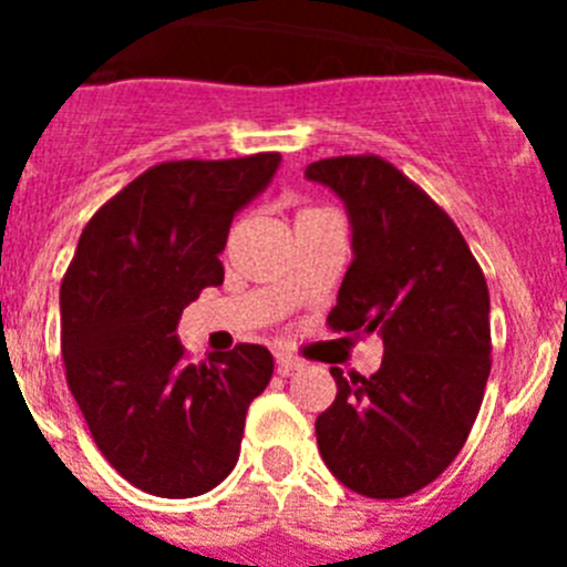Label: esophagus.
<instances>
[{
	"instance_id": "obj_1",
	"label": "esophagus",
	"mask_w": 567,
	"mask_h": 567,
	"mask_svg": "<svg viewBox=\"0 0 567 567\" xmlns=\"http://www.w3.org/2000/svg\"><path fill=\"white\" fill-rule=\"evenodd\" d=\"M275 365H278L280 374H292V372H300V369L307 365V360L295 358V354L289 352H278L275 354Z\"/></svg>"
}]
</instances>
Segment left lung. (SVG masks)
<instances>
[{
  "mask_svg": "<svg viewBox=\"0 0 567 567\" xmlns=\"http://www.w3.org/2000/svg\"><path fill=\"white\" fill-rule=\"evenodd\" d=\"M307 178L346 202L354 258L327 327L378 334L372 378H343L315 420L318 449L354 494L400 499L425 488L463 452L491 372L485 275L437 202L380 155L309 164Z\"/></svg>",
  "mask_w": 567,
  "mask_h": 567,
  "instance_id": "8db88e82",
  "label": "left lung"
}]
</instances>
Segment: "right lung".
I'll list each match as a JSON object with an SVG mask.
<instances>
[{
	"instance_id": "1",
	"label": "right lung",
	"mask_w": 567,
	"mask_h": 567,
	"mask_svg": "<svg viewBox=\"0 0 567 567\" xmlns=\"http://www.w3.org/2000/svg\"><path fill=\"white\" fill-rule=\"evenodd\" d=\"M280 153L144 169L96 209L59 292L64 374L99 452L135 488L184 499L238 463L247 409L272 378L267 346L189 363L178 320L207 287L229 224Z\"/></svg>"
}]
</instances>
